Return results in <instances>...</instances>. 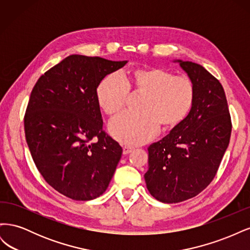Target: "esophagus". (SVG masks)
<instances>
[{
    "label": "esophagus",
    "instance_id": "obj_1",
    "mask_svg": "<svg viewBox=\"0 0 250 250\" xmlns=\"http://www.w3.org/2000/svg\"><path fill=\"white\" fill-rule=\"evenodd\" d=\"M132 151V148L131 147H127V146H124L123 147V154L124 155H127V154H129L130 152Z\"/></svg>",
    "mask_w": 250,
    "mask_h": 250
}]
</instances>
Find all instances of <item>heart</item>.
<instances>
[{"label": "heart", "instance_id": "obj_1", "mask_svg": "<svg viewBox=\"0 0 250 250\" xmlns=\"http://www.w3.org/2000/svg\"><path fill=\"white\" fill-rule=\"evenodd\" d=\"M129 88L144 94L139 113H124L109 124V132L120 143L142 145L152 140L160 129H173L191 112L196 97L194 82L175 76L162 67H138L125 80L120 74L105 76L97 87L96 98L101 110L115 117L123 110Z\"/></svg>", "mask_w": 250, "mask_h": 250}]
</instances>
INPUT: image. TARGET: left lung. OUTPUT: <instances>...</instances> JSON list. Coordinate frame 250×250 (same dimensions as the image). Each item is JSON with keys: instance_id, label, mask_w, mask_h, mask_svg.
I'll list each match as a JSON object with an SVG mask.
<instances>
[{"instance_id": "1", "label": "left lung", "mask_w": 250, "mask_h": 250, "mask_svg": "<svg viewBox=\"0 0 250 250\" xmlns=\"http://www.w3.org/2000/svg\"><path fill=\"white\" fill-rule=\"evenodd\" d=\"M195 84L193 108L183 123L148 148V191L164 203L190 199L214 179L229 147L231 121L224 89L192 62L175 59Z\"/></svg>"}]
</instances>
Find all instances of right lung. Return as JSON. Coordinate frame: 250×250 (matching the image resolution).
I'll return each instance as SVG.
<instances>
[{
	"mask_svg": "<svg viewBox=\"0 0 250 250\" xmlns=\"http://www.w3.org/2000/svg\"><path fill=\"white\" fill-rule=\"evenodd\" d=\"M128 62L70 55L42 75L25 115V135L44 180L74 200H92L110 183L122 147L102 129L96 92Z\"/></svg>",
	"mask_w": 250,
	"mask_h": 250,
	"instance_id": "right-lung-1",
	"label": "right lung"
}]
</instances>
